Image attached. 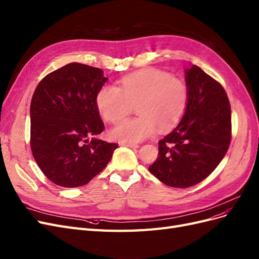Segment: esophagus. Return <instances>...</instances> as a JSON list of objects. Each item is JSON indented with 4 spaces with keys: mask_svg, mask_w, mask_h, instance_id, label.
Segmentation results:
<instances>
[{
    "mask_svg": "<svg viewBox=\"0 0 259 259\" xmlns=\"http://www.w3.org/2000/svg\"><path fill=\"white\" fill-rule=\"evenodd\" d=\"M121 145L123 146H127V147H130V148H138L139 145L136 144V143H130V142H121L120 143Z\"/></svg>",
    "mask_w": 259,
    "mask_h": 259,
    "instance_id": "1",
    "label": "esophagus"
}]
</instances>
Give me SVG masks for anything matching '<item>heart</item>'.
Masks as SVG:
<instances>
[{"mask_svg": "<svg viewBox=\"0 0 259 259\" xmlns=\"http://www.w3.org/2000/svg\"><path fill=\"white\" fill-rule=\"evenodd\" d=\"M188 100L184 80L161 70L144 69L123 76L118 87L102 86L96 96V105L106 121L116 123L137 104L140 115L111 130L113 139L135 143L152 137L157 127L160 131L173 129L184 116Z\"/></svg>", "mask_w": 259, "mask_h": 259, "instance_id": "obj_1", "label": "heart"}]
</instances>
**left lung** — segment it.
<instances>
[{
  "instance_id": "left-lung-1",
  "label": "left lung",
  "mask_w": 259,
  "mask_h": 259,
  "mask_svg": "<svg viewBox=\"0 0 259 259\" xmlns=\"http://www.w3.org/2000/svg\"><path fill=\"white\" fill-rule=\"evenodd\" d=\"M189 100L182 120L158 142L149 172L163 184L186 188L206 179L226 155L231 141V110L226 91L197 65L185 71Z\"/></svg>"
}]
</instances>
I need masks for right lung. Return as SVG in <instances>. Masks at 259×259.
Wrapping results in <instances>:
<instances>
[{
  "mask_svg": "<svg viewBox=\"0 0 259 259\" xmlns=\"http://www.w3.org/2000/svg\"><path fill=\"white\" fill-rule=\"evenodd\" d=\"M106 80L101 69L73 62L46 75L33 94L31 151L41 172L56 185H86L118 147L96 138L104 130L96 96Z\"/></svg>",
  "mask_w": 259,
  "mask_h": 259,
  "instance_id": "obj_1",
  "label": "right lung"
}]
</instances>
